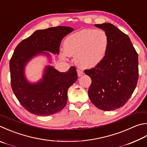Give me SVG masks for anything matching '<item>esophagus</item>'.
I'll return each instance as SVG.
<instances>
[{
    "instance_id": "34e87169",
    "label": "esophagus",
    "mask_w": 147,
    "mask_h": 147,
    "mask_svg": "<svg viewBox=\"0 0 147 147\" xmlns=\"http://www.w3.org/2000/svg\"><path fill=\"white\" fill-rule=\"evenodd\" d=\"M77 73H78V76L80 77V76H82V75H84V72H83L82 71H81V70H79V69H78V70H77Z\"/></svg>"
}]
</instances>
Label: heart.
Listing matches in <instances>:
<instances>
[{
    "instance_id": "1",
    "label": "heart",
    "mask_w": 147,
    "mask_h": 147,
    "mask_svg": "<svg viewBox=\"0 0 147 147\" xmlns=\"http://www.w3.org/2000/svg\"><path fill=\"white\" fill-rule=\"evenodd\" d=\"M109 42L108 34L102 29H82L65 39L62 56L75 57L76 63L82 68H94L105 58Z\"/></svg>"
}]
</instances>
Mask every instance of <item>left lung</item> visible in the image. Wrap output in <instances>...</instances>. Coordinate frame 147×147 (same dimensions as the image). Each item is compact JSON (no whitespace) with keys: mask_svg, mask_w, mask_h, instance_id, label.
<instances>
[{"mask_svg":"<svg viewBox=\"0 0 147 147\" xmlns=\"http://www.w3.org/2000/svg\"><path fill=\"white\" fill-rule=\"evenodd\" d=\"M108 34L105 58L94 68L85 70L92 80L88 94L97 108L114 111L123 106L136 87L138 56L129 37L111 23L95 24Z\"/></svg>","mask_w":147,"mask_h":147,"instance_id":"obj_1","label":"left lung"}]
</instances>
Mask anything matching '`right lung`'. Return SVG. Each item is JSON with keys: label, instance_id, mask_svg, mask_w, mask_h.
<instances>
[{"label": "right lung", "instance_id": "add662e5", "mask_svg": "<svg viewBox=\"0 0 147 147\" xmlns=\"http://www.w3.org/2000/svg\"><path fill=\"white\" fill-rule=\"evenodd\" d=\"M74 31L67 26H57L34 31L16 47L9 62L11 84L13 91L26 110L37 116L54 114L65 107L67 102V90L77 80L76 68L71 66L61 73L53 66L46 65L42 78L31 83L25 74V67L32 58L49 53L59 54L62 39Z\"/></svg>", "mask_w": 147, "mask_h": 147}]
</instances>
